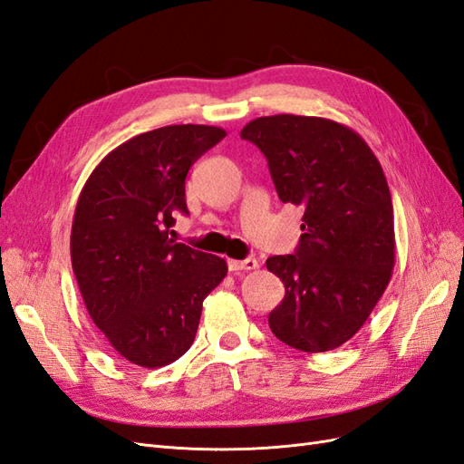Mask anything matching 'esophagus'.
Wrapping results in <instances>:
<instances>
[{
	"label": "esophagus",
	"mask_w": 464,
	"mask_h": 464,
	"mask_svg": "<svg viewBox=\"0 0 464 464\" xmlns=\"http://www.w3.org/2000/svg\"><path fill=\"white\" fill-rule=\"evenodd\" d=\"M257 266H259L257 259H251V257H247V259H244V261L228 259V269H230L232 273H237V271H254V269H257Z\"/></svg>",
	"instance_id": "obj_1"
}]
</instances>
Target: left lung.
<instances>
[{
  "label": "left lung",
  "instance_id": "obj_1",
  "mask_svg": "<svg viewBox=\"0 0 464 464\" xmlns=\"http://www.w3.org/2000/svg\"><path fill=\"white\" fill-rule=\"evenodd\" d=\"M240 135L265 154L280 201L304 208L298 249L266 259L286 290L269 327L302 353L339 348L366 323L395 266L383 168L356 131L327 118L265 116Z\"/></svg>",
  "mask_w": 464,
  "mask_h": 464
}]
</instances>
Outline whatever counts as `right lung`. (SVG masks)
Returning <instances> with one entry per match:
<instances>
[{"instance_id": "add662e5", "label": "right lung", "mask_w": 464, "mask_h": 464, "mask_svg": "<svg viewBox=\"0 0 464 464\" xmlns=\"http://www.w3.org/2000/svg\"><path fill=\"white\" fill-rule=\"evenodd\" d=\"M227 131L166 125L108 152L81 189L72 265L82 302L110 346L141 368H162L195 341L203 300L227 261L178 244L174 215H188L191 164Z\"/></svg>"}]
</instances>
